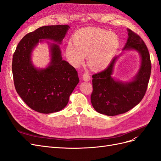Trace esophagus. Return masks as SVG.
Masks as SVG:
<instances>
[{
	"instance_id": "34e87169",
	"label": "esophagus",
	"mask_w": 161,
	"mask_h": 161,
	"mask_svg": "<svg viewBox=\"0 0 161 161\" xmlns=\"http://www.w3.org/2000/svg\"><path fill=\"white\" fill-rule=\"evenodd\" d=\"M82 79H83V80L85 81H89L91 79V76H90L89 73H88V72L84 73V74L82 75Z\"/></svg>"
}]
</instances>
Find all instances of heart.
<instances>
[{"instance_id": "obj_1", "label": "heart", "mask_w": 161, "mask_h": 161, "mask_svg": "<svg viewBox=\"0 0 161 161\" xmlns=\"http://www.w3.org/2000/svg\"><path fill=\"white\" fill-rule=\"evenodd\" d=\"M73 43H67L66 56L70 64L79 67L87 55L91 69L102 70L113 59L119 46L118 36L114 33L98 27H85L76 31L72 36Z\"/></svg>"}]
</instances>
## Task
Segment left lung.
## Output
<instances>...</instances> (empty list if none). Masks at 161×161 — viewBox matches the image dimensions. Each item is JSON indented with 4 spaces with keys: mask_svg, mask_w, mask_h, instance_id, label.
<instances>
[{
    "mask_svg": "<svg viewBox=\"0 0 161 161\" xmlns=\"http://www.w3.org/2000/svg\"><path fill=\"white\" fill-rule=\"evenodd\" d=\"M128 38L123 50H136L141 57L140 69L132 80L124 82L111 76L117 59L115 56L104 70L92 77L91 96L93 108L109 116L124 114L142 101L146 93L151 72V62L148 48L138 35L128 29Z\"/></svg>",
    "mask_w": 161,
    "mask_h": 161,
    "instance_id": "8db88e82",
    "label": "left lung"
}]
</instances>
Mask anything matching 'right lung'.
I'll use <instances>...</instances> for the list:
<instances>
[{"label": "right lung", "instance_id": "add662e5", "mask_svg": "<svg viewBox=\"0 0 161 161\" xmlns=\"http://www.w3.org/2000/svg\"><path fill=\"white\" fill-rule=\"evenodd\" d=\"M69 25L43 26L29 33L19 42L13 56L14 85L19 95L33 110L52 114L64 109L79 83L76 69L63 60L60 44ZM50 45L51 60L46 69H37L31 61L32 51L42 40Z\"/></svg>", "mask_w": 161, "mask_h": 161}]
</instances>
